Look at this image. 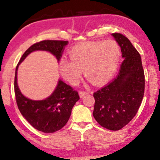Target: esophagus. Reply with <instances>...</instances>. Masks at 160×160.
Returning <instances> with one entry per match:
<instances>
[{
  "label": "esophagus",
  "instance_id": "34e87169",
  "mask_svg": "<svg viewBox=\"0 0 160 160\" xmlns=\"http://www.w3.org/2000/svg\"><path fill=\"white\" fill-rule=\"evenodd\" d=\"M78 94H79V96H80V98H82L84 97V95H87V94H88V92H84V91H80L79 92H78Z\"/></svg>",
  "mask_w": 160,
  "mask_h": 160
}]
</instances>
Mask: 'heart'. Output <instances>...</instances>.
I'll use <instances>...</instances> for the list:
<instances>
[{
    "label": "heart",
    "instance_id": "obj_1",
    "mask_svg": "<svg viewBox=\"0 0 160 160\" xmlns=\"http://www.w3.org/2000/svg\"><path fill=\"white\" fill-rule=\"evenodd\" d=\"M71 60H60V72L71 85L79 82L84 71L87 78L95 85L108 82L119 66L121 50L114 41L87 42L74 47L69 52Z\"/></svg>",
    "mask_w": 160,
    "mask_h": 160
}]
</instances>
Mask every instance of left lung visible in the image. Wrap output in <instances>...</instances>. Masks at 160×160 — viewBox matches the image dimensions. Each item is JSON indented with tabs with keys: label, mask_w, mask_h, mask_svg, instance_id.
Listing matches in <instances>:
<instances>
[{
	"label": "left lung",
	"mask_w": 160,
	"mask_h": 160,
	"mask_svg": "<svg viewBox=\"0 0 160 160\" xmlns=\"http://www.w3.org/2000/svg\"><path fill=\"white\" fill-rule=\"evenodd\" d=\"M121 47L124 58L119 74L96 92L93 116L100 126L119 130L136 115L145 89L141 58L130 40L121 33L111 34Z\"/></svg>",
	"instance_id": "1"
}]
</instances>
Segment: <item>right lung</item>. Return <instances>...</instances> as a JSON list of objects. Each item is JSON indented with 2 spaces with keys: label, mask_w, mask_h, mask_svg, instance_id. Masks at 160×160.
Segmentation results:
<instances>
[{
  "label": "right lung",
  "mask_w": 160,
  "mask_h": 160,
  "mask_svg": "<svg viewBox=\"0 0 160 160\" xmlns=\"http://www.w3.org/2000/svg\"><path fill=\"white\" fill-rule=\"evenodd\" d=\"M68 41L44 40L32 44L26 50L17 65L14 78V92L17 106L22 115L35 129L46 133L60 130L68 121L71 110L79 100L78 92L59 80L58 86L49 97L42 100H33L24 96L17 84V70L28 54L37 50L47 51L60 61Z\"/></svg>",
  "instance_id": "add662e5"
}]
</instances>
